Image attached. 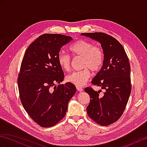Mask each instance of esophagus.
Listing matches in <instances>:
<instances>
[{"instance_id":"34e87169","label":"esophagus","mask_w":147,"mask_h":147,"mask_svg":"<svg viewBox=\"0 0 147 147\" xmlns=\"http://www.w3.org/2000/svg\"><path fill=\"white\" fill-rule=\"evenodd\" d=\"M76 89H77V90L78 91H80V92H81V91H83V88H82V87H80V86H76Z\"/></svg>"}]
</instances>
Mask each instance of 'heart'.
Listing matches in <instances>:
<instances>
[{"instance_id": "heart-1", "label": "heart", "mask_w": 147, "mask_h": 147, "mask_svg": "<svg viewBox=\"0 0 147 147\" xmlns=\"http://www.w3.org/2000/svg\"><path fill=\"white\" fill-rule=\"evenodd\" d=\"M69 49L74 55L82 56L81 67L84 69L67 75L66 80L76 86H82L91 77L89 69L97 72L101 68L104 62L103 51L99 47H95L91 42L84 40L77 41ZM58 62L63 70L67 71L70 69L71 59L69 55L60 51L58 56Z\"/></svg>"}]
</instances>
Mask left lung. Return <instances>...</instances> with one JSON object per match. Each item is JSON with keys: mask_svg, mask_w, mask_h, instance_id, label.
<instances>
[{"mask_svg": "<svg viewBox=\"0 0 147 147\" xmlns=\"http://www.w3.org/2000/svg\"><path fill=\"white\" fill-rule=\"evenodd\" d=\"M82 36L100 43L104 62L93 78V85L105 89L103 96L91 88L84 91L90 96L88 115L100 125H109L118 120L125 110L131 92L130 66L125 50L115 38L104 33H85Z\"/></svg>", "mask_w": 147, "mask_h": 147, "instance_id": "8db88e82", "label": "left lung"}]
</instances>
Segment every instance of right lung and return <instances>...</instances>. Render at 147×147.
Segmentation results:
<instances>
[{
  "instance_id": "add662e5",
  "label": "right lung",
  "mask_w": 147,
  "mask_h": 147,
  "mask_svg": "<svg viewBox=\"0 0 147 147\" xmlns=\"http://www.w3.org/2000/svg\"><path fill=\"white\" fill-rule=\"evenodd\" d=\"M73 40L60 34L46 33L30 45L18 74V86L25 110L43 127L54 126L65 116L67 104L76 93L73 84L64 80L58 62L61 48Z\"/></svg>"
}]
</instances>
